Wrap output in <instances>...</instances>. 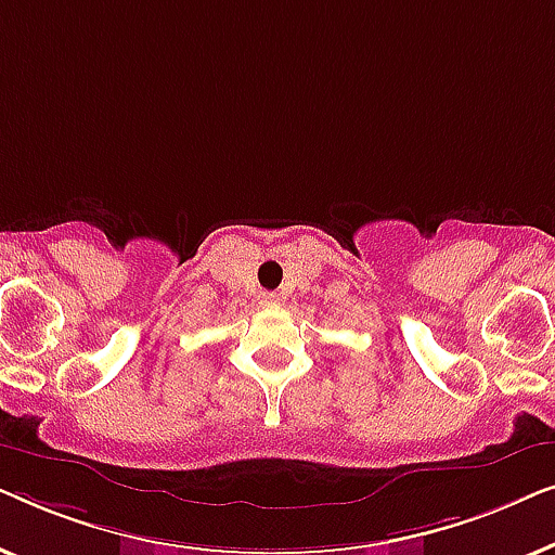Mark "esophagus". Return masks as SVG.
<instances>
[{"mask_svg": "<svg viewBox=\"0 0 555 555\" xmlns=\"http://www.w3.org/2000/svg\"><path fill=\"white\" fill-rule=\"evenodd\" d=\"M260 302H262V306L272 308V306H278V302H280V295L278 293H262L260 295Z\"/></svg>", "mask_w": 555, "mask_h": 555, "instance_id": "1", "label": "esophagus"}]
</instances>
